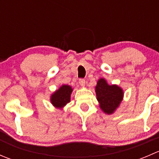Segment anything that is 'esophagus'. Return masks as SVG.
<instances>
[{"mask_svg":"<svg viewBox=\"0 0 159 159\" xmlns=\"http://www.w3.org/2000/svg\"><path fill=\"white\" fill-rule=\"evenodd\" d=\"M78 82H79L80 85H81V87H84V86H85V80L83 79V78H80Z\"/></svg>","mask_w":159,"mask_h":159,"instance_id":"1","label":"esophagus"}]
</instances>
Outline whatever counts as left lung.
<instances>
[{"label":"left lung","mask_w":159,"mask_h":159,"mask_svg":"<svg viewBox=\"0 0 159 159\" xmlns=\"http://www.w3.org/2000/svg\"><path fill=\"white\" fill-rule=\"evenodd\" d=\"M96 96L101 109L111 115L118 108L124 96L123 90L116 84H109L106 80L100 78L95 87Z\"/></svg>","instance_id":"left-lung-1"}]
</instances>
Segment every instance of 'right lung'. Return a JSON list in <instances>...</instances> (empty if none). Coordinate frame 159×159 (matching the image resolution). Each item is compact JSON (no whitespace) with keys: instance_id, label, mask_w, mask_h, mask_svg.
<instances>
[{"instance_id":"add662e5","label":"right lung","mask_w":159,"mask_h":159,"mask_svg":"<svg viewBox=\"0 0 159 159\" xmlns=\"http://www.w3.org/2000/svg\"><path fill=\"white\" fill-rule=\"evenodd\" d=\"M73 89L67 84H63L60 89L54 91L51 96V102L55 108H62L70 100V94Z\"/></svg>"}]
</instances>
